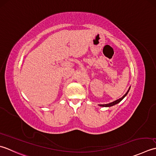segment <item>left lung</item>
<instances>
[{
  "label": "left lung",
  "mask_w": 156,
  "mask_h": 156,
  "mask_svg": "<svg viewBox=\"0 0 156 156\" xmlns=\"http://www.w3.org/2000/svg\"><path fill=\"white\" fill-rule=\"evenodd\" d=\"M130 88H131V86L129 87L128 91H126V93L125 95H124V96H123L122 98H119V99L116 100H115V101H112V102H111V103L106 104H98V106H101V107H111V106H114V105H116V104H119V102H120V101H121L124 99V98H125L126 97V95L128 94L129 91V90H130Z\"/></svg>",
  "instance_id": "obj_1"
}]
</instances>
